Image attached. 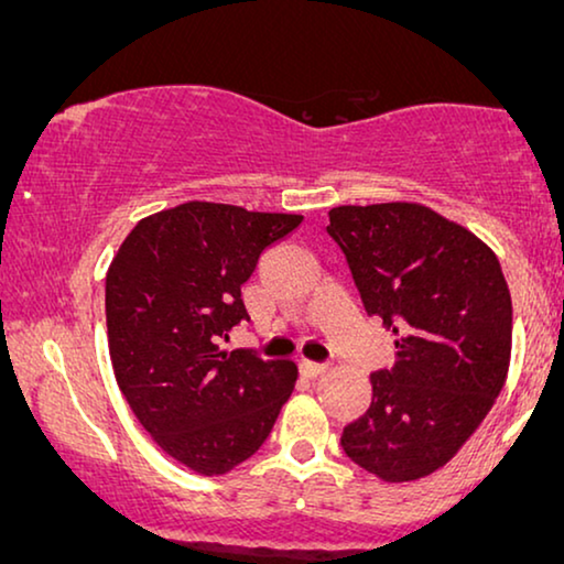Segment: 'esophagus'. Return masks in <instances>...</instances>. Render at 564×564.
<instances>
[{
  "label": "esophagus",
  "mask_w": 564,
  "mask_h": 564,
  "mask_svg": "<svg viewBox=\"0 0 564 564\" xmlns=\"http://www.w3.org/2000/svg\"><path fill=\"white\" fill-rule=\"evenodd\" d=\"M300 371H302V377H307V379H315V377H321V373L328 371V364L302 361V364H300Z\"/></svg>",
  "instance_id": "1"
}]
</instances>
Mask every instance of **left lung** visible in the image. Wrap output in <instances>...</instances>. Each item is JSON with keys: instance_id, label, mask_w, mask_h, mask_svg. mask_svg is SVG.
<instances>
[{"instance_id": "obj_1", "label": "left lung", "mask_w": 564, "mask_h": 564, "mask_svg": "<svg viewBox=\"0 0 564 564\" xmlns=\"http://www.w3.org/2000/svg\"><path fill=\"white\" fill-rule=\"evenodd\" d=\"M328 216L364 310L399 336L397 364L371 373L369 412L343 430V453L389 484L417 480L460 451L501 394L509 284L478 236L417 203Z\"/></svg>"}]
</instances>
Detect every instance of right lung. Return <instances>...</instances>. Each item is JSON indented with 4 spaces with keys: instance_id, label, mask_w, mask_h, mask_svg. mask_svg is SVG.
<instances>
[{
    "instance_id": "add662e5",
    "label": "right lung",
    "mask_w": 564,
    "mask_h": 564,
    "mask_svg": "<svg viewBox=\"0 0 564 564\" xmlns=\"http://www.w3.org/2000/svg\"><path fill=\"white\" fill-rule=\"evenodd\" d=\"M302 224L224 203L142 218L106 274V328L121 394L162 451L203 476L251 458L295 389L297 366L221 350L249 321L241 284Z\"/></svg>"
}]
</instances>
